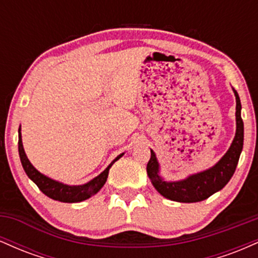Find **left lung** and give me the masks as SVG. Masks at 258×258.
<instances>
[{"instance_id":"left-lung-1","label":"left lung","mask_w":258,"mask_h":258,"mask_svg":"<svg viewBox=\"0 0 258 258\" xmlns=\"http://www.w3.org/2000/svg\"><path fill=\"white\" fill-rule=\"evenodd\" d=\"M236 100V131L232 144L228 152L222 156V159L215 166L207 168L203 172L191 174L185 179L167 182L160 177V165L156 159L155 153L150 150L152 155L147 165V173L152 180L154 188L166 199L178 201V203H198L203 201L221 190L229 182L235 172L236 165L244 144V122L241 119V103L238 92L233 88Z\"/></svg>"}]
</instances>
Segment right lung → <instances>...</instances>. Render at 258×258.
I'll return each mask as SVG.
<instances>
[{
    "label": "right lung",
    "instance_id": "add662e5",
    "mask_svg": "<svg viewBox=\"0 0 258 258\" xmlns=\"http://www.w3.org/2000/svg\"><path fill=\"white\" fill-rule=\"evenodd\" d=\"M18 150H19V156L20 161H22L23 168H24L25 173L28 174V177L32 182L38 186L41 191L44 195H47L48 198H51L53 200L61 201V203H80V201H84L88 198H91L92 195L97 194L102 189V186L105 184L106 178H108L109 170L112 166L115 161H117L121 156L123 155L120 154L119 156H116L111 161V164L103 171L102 173L98 174L97 177H94L93 179H91L90 182L86 183V184L81 185H68L64 183L58 182L49 177L44 176L37 171L36 168L31 165V162L29 161L28 156L24 152V148H23V142H22V132H20L19 127V142H18Z\"/></svg>",
    "mask_w": 258,
    "mask_h": 258
}]
</instances>
